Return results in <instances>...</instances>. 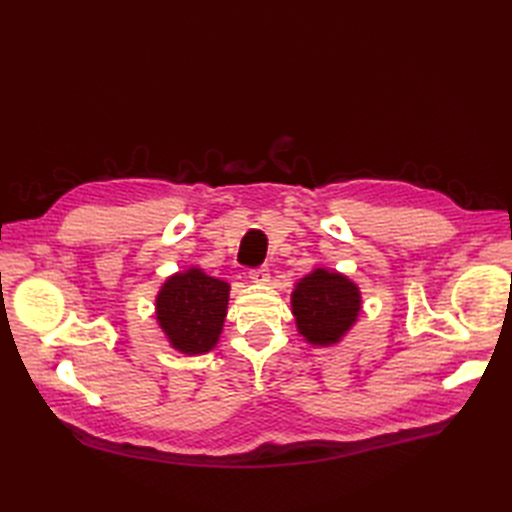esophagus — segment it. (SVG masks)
I'll return each mask as SVG.
<instances>
[{
  "instance_id": "34e87169",
  "label": "esophagus",
  "mask_w": 512,
  "mask_h": 512,
  "mask_svg": "<svg viewBox=\"0 0 512 512\" xmlns=\"http://www.w3.org/2000/svg\"><path fill=\"white\" fill-rule=\"evenodd\" d=\"M250 280H252V282H256V284H265V282H269V269H267L265 265L250 269Z\"/></svg>"
}]
</instances>
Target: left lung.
<instances>
[{"mask_svg": "<svg viewBox=\"0 0 512 512\" xmlns=\"http://www.w3.org/2000/svg\"><path fill=\"white\" fill-rule=\"evenodd\" d=\"M361 312V294L348 277L316 269L292 292L299 333L316 346L339 342Z\"/></svg>", "mask_w": 512, "mask_h": 512, "instance_id": "1", "label": "left lung"}]
</instances>
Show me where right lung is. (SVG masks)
<instances>
[{
    "mask_svg": "<svg viewBox=\"0 0 512 512\" xmlns=\"http://www.w3.org/2000/svg\"><path fill=\"white\" fill-rule=\"evenodd\" d=\"M230 286L200 269L177 273L158 294V322L173 348L185 354L209 352L224 327Z\"/></svg>",
    "mask_w": 512,
    "mask_h": 512,
    "instance_id": "1",
    "label": "right lung"
}]
</instances>
